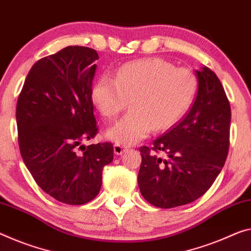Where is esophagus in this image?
<instances>
[{
  "label": "esophagus",
  "instance_id": "obj_1",
  "mask_svg": "<svg viewBox=\"0 0 251 251\" xmlns=\"http://www.w3.org/2000/svg\"><path fill=\"white\" fill-rule=\"evenodd\" d=\"M125 151H127V147H125V146L119 145V144H115L114 145V152H115V154L121 155V154L124 153Z\"/></svg>",
  "mask_w": 251,
  "mask_h": 251
}]
</instances>
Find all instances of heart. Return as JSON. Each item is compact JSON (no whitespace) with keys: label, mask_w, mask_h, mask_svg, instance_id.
<instances>
[{"label":"heart","mask_w":251,"mask_h":251,"mask_svg":"<svg viewBox=\"0 0 251 251\" xmlns=\"http://www.w3.org/2000/svg\"><path fill=\"white\" fill-rule=\"evenodd\" d=\"M198 90L196 74L176 68L160 58L123 65L115 78L102 75L94 83L91 98L102 116L113 119L130 105V111L107 130L119 145H133L153 132H164L184 116Z\"/></svg>","instance_id":"obj_1"}]
</instances>
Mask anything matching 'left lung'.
I'll return each mask as SVG.
<instances>
[{"mask_svg":"<svg viewBox=\"0 0 251 251\" xmlns=\"http://www.w3.org/2000/svg\"><path fill=\"white\" fill-rule=\"evenodd\" d=\"M197 77L198 94L188 114L152 146L140 147L138 186L157 208H176L203 196L228 155L231 108L224 86L205 66Z\"/></svg>","mask_w":251,"mask_h":251,"instance_id":"obj_1","label":"left lung"}]
</instances>
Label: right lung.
<instances>
[{"label":"right lung","mask_w":251,"mask_h":251,"mask_svg":"<svg viewBox=\"0 0 251 251\" xmlns=\"http://www.w3.org/2000/svg\"><path fill=\"white\" fill-rule=\"evenodd\" d=\"M96 50L70 46L40 59L17 102L18 141L25 166L46 193L66 204L88 203L114 158L109 142L83 146L98 126L91 98Z\"/></svg>","instance_id":"right-lung-1"}]
</instances>
